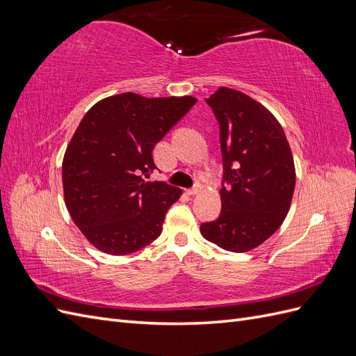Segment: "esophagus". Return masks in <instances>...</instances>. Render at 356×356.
Returning a JSON list of instances; mask_svg holds the SVG:
<instances>
[{"mask_svg":"<svg viewBox=\"0 0 356 356\" xmlns=\"http://www.w3.org/2000/svg\"><path fill=\"white\" fill-rule=\"evenodd\" d=\"M200 191H202V186H200V184H197V186H195V187H191V188L187 190V193H188L190 196H196V195H199Z\"/></svg>","mask_w":356,"mask_h":356,"instance_id":"1","label":"esophagus"}]
</instances>
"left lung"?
Here are the masks:
<instances>
[{"instance_id": "1", "label": "left lung", "mask_w": 356, "mask_h": 356, "mask_svg": "<svg viewBox=\"0 0 356 356\" xmlns=\"http://www.w3.org/2000/svg\"><path fill=\"white\" fill-rule=\"evenodd\" d=\"M220 123L221 213L200 233L225 251L246 252L281 227L293 200L296 168L284 129L264 105L220 88L207 98Z\"/></svg>"}]
</instances>
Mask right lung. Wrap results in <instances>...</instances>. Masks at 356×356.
<instances>
[{
	"label": "right lung",
	"instance_id": "1",
	"mask_svg": "<svg viewBox=\"0 0 356 356\" xmlns=\"http://www.w3.org/2000/svg\"><path fill=\"white\" fill-rule=\"evenodd\" d=\"M193 96L145 98L126 92L96 102L62 161L67 209L95 248L132 254L156 241L182 190L148 181L153 148L196 104Z\"/></svg>",
	"mask_w": 356,
	"mask_h": 356
}]
</instances>
